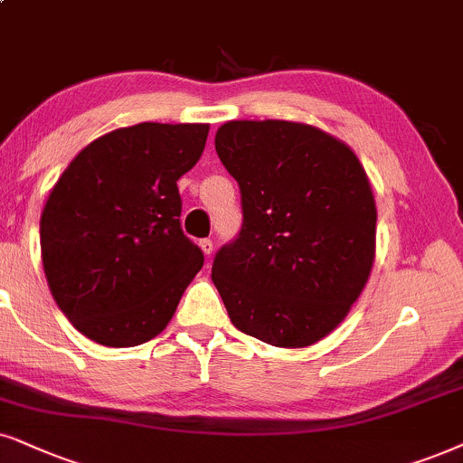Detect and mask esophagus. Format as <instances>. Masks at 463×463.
<instances>
[{"label":"esophagus","instance_id":"34e87169","mask_svg":"<svg viewBox=\"0 0 463 463\" xmlns=\"http://www.w3.org/2000/svg\"><path fill=\"white\" fill-rule=\"evenodd\" d=\"M198 245H201V250H203V254L204 256H212L213 254V241H212V239H201V243H198Z\"/></svg>","mask_w":463,"mask_h":463}]
</instances>
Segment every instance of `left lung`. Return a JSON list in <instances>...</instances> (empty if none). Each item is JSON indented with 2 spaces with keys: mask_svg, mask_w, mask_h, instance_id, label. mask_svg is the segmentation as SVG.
<instances>
[{
  "mask_svg": "<svg viewBox=\"0 0 463 463\" xmlns=\"http://www.w3.org/2000/svg\"><path fill=\"white\" fill-rule=\"evenodd\" d=\"M239 181L243 228L212 279L231 323L278 348L337 329L376 259L370 177L344 140L301 121H226L215 132Z\"/></svg>",
  "mask_w": 463,
  "mask_h": 463,
  "instance_id": "obj_1",
  "label": "left lung"
}]
</instances>
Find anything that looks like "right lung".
I'll return each instance as SVG.
<instances>
[{
  "mask_svg": "<svg viewBox=\"0 0 463 463\" xmlns=\"http://www.w3.org/2000/svg\"><path fill=\"white\" fill-rule=\"evenodd\" d=\"M209 124L145 121L91 140L52 185L40 218L46 284L91 342L130 348L166 329L203 251L179 226L177 179Z\"/></svg>",
  "mask_w": 463,
  "mask_h": 463,
  "instance_id": "add662e5",
  "label": "right lung"
}]
</instances>
